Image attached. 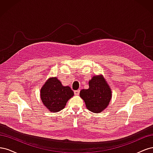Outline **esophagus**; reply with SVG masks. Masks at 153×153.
<instances>
[{"instance_id": "esophagus-1", "label": "esophagus", "mask_w": 153, "mask_h": 153, "mask_svg": "<svg viewBox=\"0 0 153 153\" xmlns=\"http://www.w3.org/2000/svg\"><path fill=\"white\" fill-rule=\"evenodd\" d=\"M74 94H75V95H76V96L79 95V94H80V91H79V90L75 91H74Z\"/></svg>"}]
</instances>
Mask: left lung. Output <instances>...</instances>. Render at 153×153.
Returning <instances> with one entry per match:
<instances>
[{"instance_id":"obj_1","label":"left lung","mask_w":153,"mask_h":153,"mask_svg":"<svg viewBox=\"0 0 153 153\" xmlns=\"http://www.w3.org/2000/svg\"><path fill=\"white\" fill-rule=\"evenodd\" d=\"M89 88L80 92L88 110L99 113L105 110L112 98L111 90L101 76H94L89 81Z\"/></svg>"}]
</instances>
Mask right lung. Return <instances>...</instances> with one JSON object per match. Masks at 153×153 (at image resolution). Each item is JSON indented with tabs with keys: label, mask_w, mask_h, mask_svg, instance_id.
<instances>
[{
	"label": "right lung",
	"mask_w": 153,
	"mask_h": 153,
	"mask_svg": "<svg viewBox=\"0 0 153 153\" xmlns=\"http://www.w3.org/2000/svg\"><path fill=\"white\" fill-rule=\"evenodd\" d=\"M74 95L69 87H64L57 78H51L41 89V99L50 112L62 110L67 101Z\"/></svg>",
	"instance_id": "obj_1"
}]
</instances>
